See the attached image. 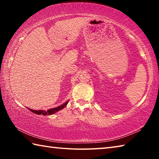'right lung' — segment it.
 Listing matches in <instances>:
<instances>
[{"instance_id":"obj_1","label":"right lung","mask_w":159,"mask_h":159,"mask_svg":"<svg viewBox=\"0 0 159 159\" xmlns=\"http://www.w3.org/2000/svg\"><path fill=\"white\" fill-rule=\"evenodd\" d=\"M68 102L69 101H66L65 103L61 104V105L55 107V108L48 109V111H44V110H34V109H29V111H31L33 113H34V114H36L38 115H43V116H45V115H52L53 114H55V113L59 111L60 110L64 108V107L66 106V104H68Z\"/></svg>"}]
</instances>
